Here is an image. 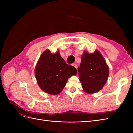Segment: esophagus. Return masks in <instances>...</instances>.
<instances>
[{
  "label": "esophagus",
  "mask_w": 133,
  "mask_h": 133,
  "mask_svg": "<svg viewBox=\"0 0 133 133\" xmlns=\"http://www.w3.org/2000/svg\"><path fill=\"white\" fill-rule=\"evenodd\" d=\"M72 66H74V67H75L76 69L77 68V64H75V63H73V64H72Z\"/></svg>",
  "instance_id": "34e87169"
}]
</instances>
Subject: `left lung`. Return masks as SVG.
<instances>
[{
    "label": "left lung",
    "instance_id": "left-lung-1",
    "mask_svg": "<svg viewBox=\"0 0 133 133\" xmlns=\"http://www.w3.org/2000/svg\"><path fill=\"white\" fill-rule=\"evenodd\" d=\"M78 68L79 78L84 91L88 94L97 92L103 88L109 74V69L101 53L95 50L84 51Z\"/></svg>",
    "mask_w": 133,
    "mask_h": 133
}]
</instances>
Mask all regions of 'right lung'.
Segmentation results:
<instances>
[{"instance_id": "1", "label": "right lung", "mask_w": 133, "mask_h": 133, "mask_svg": "<svg viewBox=\"0 0 133 133\" xmlns=\"http://www.w3.org/2000/svg\"><path fill=\"white\" fill-rule=\"evenodd\" d=\"M77 69L67 64L59 51L55 54L47 50L39 59L35 75L40 88L45 92L57 95L63 89L69 78L77 74Z\"/></svg>"}]
</instances>
